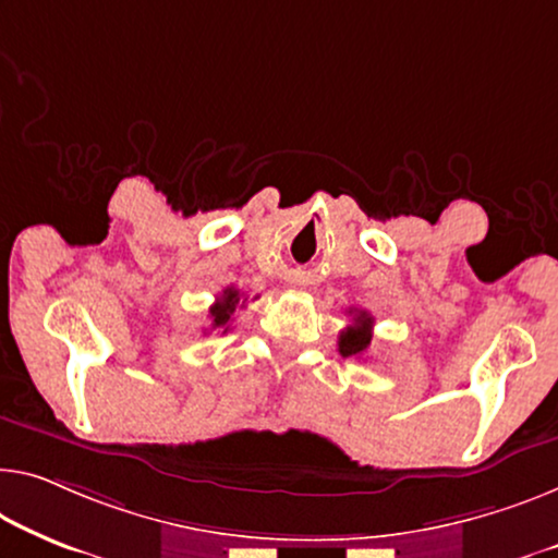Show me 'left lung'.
<instances>
[{
    "label": "left lung",
    "instance_id": "obj_1",
    "mask_svg": "<svg viewBox=\"0 0 558 558\" xmlns=\"http://www.w3.org/2000/svg\"><path fill=\"white\" fill-rule=\"evenodd\" d=\"M373 338V318L365 311L355 313V318L345 330H340L338 336V351L343 359H351V355H361L368 351Z\"/></svg>",
    "mask_w": 558,
    "mask_h": 558
}]
</instances>
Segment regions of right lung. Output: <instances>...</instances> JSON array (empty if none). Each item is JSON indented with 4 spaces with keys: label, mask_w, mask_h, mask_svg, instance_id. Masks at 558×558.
Masks as SVG:
<instances>
[{
    "label": "right lung",
    "mask_w": 558,
    "mask_h": 558,
    "mask_svg": "<svg viewBox=\"0 0 558 558\" xmlns=\"http://www.w3.org/2000/svg\"><path fill=\"white\" fill-rule=\"evenodd\" d=\"M238 303H240V290H235V288L222 290V295L210 307V328L213 330L215 328H222V332H226L228 326H230L232 313H235Z\"/></svg>",
    "instance_id": "right-lung-1"
}]
</instances>
